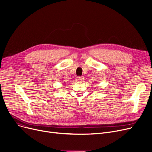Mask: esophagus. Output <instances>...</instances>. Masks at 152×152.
I'll use <instances>...</instances> for the list:
<instances>
[{"label": "esophagus", "mask_w": 152, "mask_h": 152, "mask_svg": "<svg viewBox=\"0 0 152 152\" xmlns=\"http://www.w3.org/2000/svg\"><path fill=\"white\" fill-rule=\"evenodd\" d=\"M84 78L83 77H77V78H76V81H77V82H80V81H84Z\"/></svg>", "instance_id": "esophagus-1"}]
</instances>
